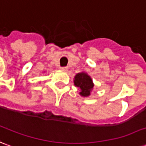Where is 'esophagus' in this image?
Returning a JSON list of instances; mask_svg holds the SVG:
<instances>
[{
    "label": "esophagus",
    "mask_w": 146,
    "mask_h": 146,
    "mask_svg": "<svg viewBox=\"0 0 146 146\" xmlns=\"http://www.w3.org/2000/svg\"><path fill=\"white\" fill-rule=\"evenodd\" d=\"M60 69H61L62 71H68V67H61V68H60Z\"/></svg>",
    "instance_id": "esophagus-1"
}]
</instances>
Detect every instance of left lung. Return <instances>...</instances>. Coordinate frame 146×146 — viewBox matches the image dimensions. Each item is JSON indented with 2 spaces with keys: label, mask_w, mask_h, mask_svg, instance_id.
<instances>
[{
  "label": "left lung",
  "mask_w": 146,
  "mask_h": 146,
  "mask_svg": "<svg viewBox=\"0 0 146 146\" xmlns=\"http://www.w3.org/2000/svg\"><path fill=\"white\" fill-rule=\"evenodd\" d=\"M75 85L80 89V94L83 97H88L94 87L91 78L86 73H78L75 77Z\"/></svg>",
  "instance_id": "1"
}]
</instances>
